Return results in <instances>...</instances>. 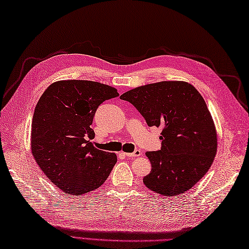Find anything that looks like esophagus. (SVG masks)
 Instances as JSON below:
<instances>
[{"instance_id":"34e87169","label":"esophagus","mask_w":249,"mask_h":249,"mask_svg":"<svg viewBox=\"0 0 249 249\" xmlns=\"http://www.w3.org/2000/svg\"><path fill=\"white\" fill-rule=\"evenodd\" d=\"M124 154L126 157H138V156L142 155V152L139 150H135L134 152H132V153H124Z\"/></svg>"}]
</instances>
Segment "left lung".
Instances as JSON below:
<instances>
[{
    "instance_id": "left-lung-1",
    "label": "left lung",
    "mask_w": 249,
    "mask_h": 249,
    "mask_svg": "<svg viewBox=\"0 0 249 249\" xmlns=\"http://www.w3.org/2000/svg\"><path fill=\"white\" fill-rule=\"evenodd\" d=\"M131 102L149 126L161 128V148L145 153L152 170L143 184L163 196L183 195L207 173L217 149V135L207 105L192 84L161 81L128 90Z\"/></svg>"
}]
</instances>
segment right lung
<instances>
[{
	"label": "right lung",
	"mask_w": 249,
	"mask_h": 249,
	"mask_svg": "<svg viewBox=\"0 0 249 249\" xmlns=\"http://www.w3.org/2000/svg\"><path fill=\"white\" fill-rule=\"evenodd\" d=\"M117 89L89 80L52 83L35 107L30 145L41 170L65 195L81 196L105 183L117 161L115 153L94 147L90 128L102 102Z\"/></svg>",
	"instance_id": "right-lung-1"
}]
</instances>
